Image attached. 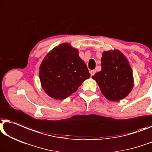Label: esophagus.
I'll list each match as a JSON object with an SVG mask.
<instances>
[{"label": "esophagus", "mask_w": 152, "mask_h": 152, "mask_svg": "<svg viewBox=\"0 0 152 152\" xmlns=\"http://www.w3.org/2000/svg\"><path fill=\"white\" fill-rule=\"evenodd\" d=\"M91 76H93V75H94V74H95V72H96V71H94V70H92V71H91Z\"/></svg>", "instance_id": "obj_1"}]
</instances>
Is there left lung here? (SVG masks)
<instances>
[{"label":"left lung","instance_id":"8db88e82","mask_svg":"<svg viewBox=\"0 0 152 152\" xmlns=\"http://www.w3.org/2000/svg\"><path fill=\"white\" fill-rule=\"evenodd\" d=\"M107 99L118 102L126 97L134 86L129 61L118 50L103 53L102 71L92 77Z\"/></svg>","mask_w":152,"mask_h":152}]
</instances>
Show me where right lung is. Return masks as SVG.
<instances>
[{
	"mask_svg": "<svg viewBox=\"0 0 152 152\" xmlns=\"http://www.w3.org/2000/svg\"><path fill=\"white\" fill-rule=\"evenodd\" d=\"M39 75L42 87L48 95L64 99L77 91L91 73L78 50L64 43L47 54L39 67Z\"/></svg>",
	"mask_w": 152,
	"mask_h": 152,
	"instance_id": "right-lung-1",
	"label": "right lung"
}]
</instances>
